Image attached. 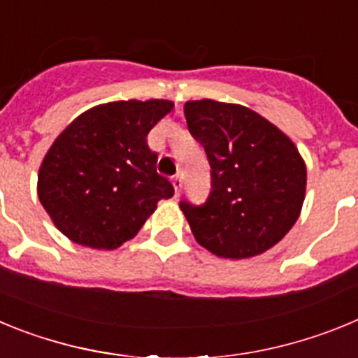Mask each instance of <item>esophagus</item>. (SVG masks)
Wrapping results in <instances>:
<instances>
[{"label":"esophagus","mask_w":358,"mask_h":358,"mask_svg":"<svg viewBox=\"0 0 358 358\" xmlns=\"http://www.w3.org/2000/svg\"><path fill=\"white\" fill-rule=\"evenodd\" d=\"M172 185H173V189H176V195H179V192H181V186H182L181 173H177V176L172 177Z\"/></svg>","instance_id":"1"}]
</instances>
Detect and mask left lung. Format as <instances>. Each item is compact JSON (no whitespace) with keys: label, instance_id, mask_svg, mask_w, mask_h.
<instances>
[{"label":"left lung","instance_id":"obj_1","mask_svg":"<svg viewBox=\"0 0 358 358\" xmlns=\"http://www.w3.org/2000/svg\"><path fill=\"white\" fill-rule=\"evenodd\" d=\"M185 116L211 166L208 201L181 202L195 240L231 260L274 248L299 218L306 194V164L294 141L238 103L189 100Z\"/></svg>","mask_w":358,"mask_h":358}]
</instances>
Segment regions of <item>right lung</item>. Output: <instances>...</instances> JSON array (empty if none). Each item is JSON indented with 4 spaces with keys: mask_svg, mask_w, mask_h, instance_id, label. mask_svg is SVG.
<instances>
[{
    "mask_svg": "<svg viewBox=\"0 0 358 358\" xmlns=\"http://www.w3.org/2000/svg\"><path fill=\"white\" fill-rule=\"evenodd\" d=\"M173 109L170 100L100 103L73 120L48 148L37 195L71 242L113 251L138 235L173 186L156 170L147 136Z\"/></svg>",
    "mask_w": 358,
    "mask_h": 358,
    "instance_id": "1",
    "label": "right lung"
}]
</instances>
